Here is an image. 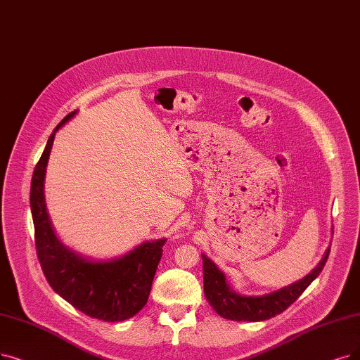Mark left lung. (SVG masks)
I'll return each instance as SVG.
<instances>
[{"mask_svg": "<svg viewBox=\"0 0 360 360\" xmlns=\"http://www.w3.org/2000/svg\"><path fill=\"white\" fill-rule=\"evenodd\" d=\"M329 255L326 250L318 267H314L306 278L285 288L262 297H247L236 294L229 288L226 278L207 255L202 254L204 264V292L208 303L221 318L230 321L258 322L273 318L288 309L294 301L306 291L307 286L319 276Z\"/></svg>", "mask_w": 360, "mask_h": 360, "instance_id": "obj_1", "label": "left lung"}]
</instances>
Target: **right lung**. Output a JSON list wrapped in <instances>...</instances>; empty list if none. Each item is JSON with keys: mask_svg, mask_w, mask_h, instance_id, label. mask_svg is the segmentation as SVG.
Listing matches in <instances>:
<instances>
[{"mask_svg": "<svg viewBox=\"0 0 360 360\" xmlns=\"http://www.w3.org/2000/svg\"><path fill=\"white\" fill-rule=\"evenodd\" d=\"M70 112L54 128L34 169L31 210L35 227V248L51 288L79 311L105 322L133 318L150 294L155 271L167 239L145 242L117 260L91 262L68 250L56 238L46 208L44 177L56 131L74 117Z\"/></svg>", "mask_w": 360, "mask_h": 360, "instance_id": "right-lung-1", "label": "right lung"}]
</instances>
